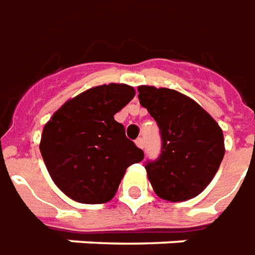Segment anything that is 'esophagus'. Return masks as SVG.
<instances>
[{
  "mask_svg": "<svg viewBox=\"0 0 255 255\" xmlns=\"http://www.w3.org/2000/svg\"><path fill=\"white\" fill-rule=\"evenodd\" d=\"M136 144H137V147H140V148L145 147V142H144V138H142V137H140V138H137Z\"/></svg>",
  "mask_w": 255,
  "mask_h": 255,
  "instance_id": "obj_1",
  "label": "esophagus"
}]
</instances>
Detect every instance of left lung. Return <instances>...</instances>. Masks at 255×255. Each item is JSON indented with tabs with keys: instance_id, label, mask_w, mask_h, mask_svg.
Wrapping results in <instances>:
<instances>
[{
	"instance_id": "8db88e82",
	"label": "left lung",
	"mask_w": 255,
	"mask_h": 255,
	"mask_svg": "<svg viewBox=\"0 0 255 255\" xmlns=\"http://www.w3.org/2000/svg\"><path fill=\"white\" fill-rule=\"evenodd\" d=\"M138 100L158 124L159 156L145 170L155 194L170 202L195 198L210 184L225 153L218 124L192 99L176 90L140 86Z\"/></svg>"
}]
</instances>
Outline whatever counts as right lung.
I'll use <instances>...</instances> for the list:
<instances>
[{
	"label": "right lung",
	"mask_w": 255,
	"mask_h": 255,
	"mask_svg": "<svg viewBox=\"0 0 255 255\" xmlns=\"http://www.w3.org/2000/svg\"><path fill=\"white\" fill-rule=\"evenodd\" d=\"M134 97V89L110 84L86 90L59 108L41 137V155L52 180L79 203L114 198L125 171L144 159L114 115Z\"/></svg>",
	"instance_id": "add662e5"
}]
</instances>
